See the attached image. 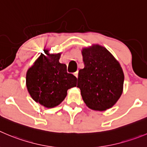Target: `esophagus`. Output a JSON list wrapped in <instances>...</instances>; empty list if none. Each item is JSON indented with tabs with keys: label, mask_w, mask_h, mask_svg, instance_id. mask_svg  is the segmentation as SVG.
<instances>
[{
	"label": "esophagus",
	"mask_w": 147,
	"mask_h": 147,
	"mask_svg": "<svg viewBox=\"0 0 147 147\" xmlns=\"http://www.w3.org/2000/svg\"><path fill=\"white\" fill-rule=\"evenodd\" d=\"M74 75H75V77H76L77 78H78V71H76V72H75V73H74Z\"/></svg>",
	"instance_id": "1"
}]
</instances>
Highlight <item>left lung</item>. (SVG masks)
Returning <instances> with one entry per match:
<instances>
[{"label": "left lung", "mask_w": 147, "mask_h": 147, "mask_svg": "<svg viewBox=\"0 0 147 147\" xmlns=\"http://www.w3.org/2000/svg\"><path fill=\"white\" fill-rule=\"evenodd\" d=\"M85 67L79 70L78 88L87 106L95 111L111 108L120 98L124 75L120 63L104 47L82 49Z\"/></svg>", "instance_id": "8db88e82"}]
</instances>
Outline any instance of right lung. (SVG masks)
Returning <instances> with one entry per match:
<instances>
[{
  "mask_svg": "<svg viewBox=\"0 0 147 147\" xmlns=\"http://www.w3.org/2000/svg\"><path fill=\"white\" fill-rule=\"evenodd\" d=\"M27 70L26 84L32 99L47 108L61 103L67 90L76 87L77 78L67 73V65L59 62L61 53L49 54L45 49Z\"/></svg>",
  "mask_w": 147,
  "mask_h": 147,
  "instance_id": "obj_1",
  "label": "right lung"
}]
</instances>
